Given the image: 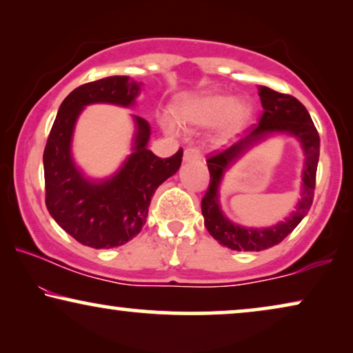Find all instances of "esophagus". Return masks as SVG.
<instances>
[{
    "instance_id": "1",
    "label": "esophagus",
    "mask_w": 353,
    "mask_h": 353,
    "mask_svg": "<svg viewBox=\"0 0 353 353\" xmlns=\"http://www.w3.org/2000/svg\"><path fill=\"white\" fill-rule=\"evenodd\" d=\"M183 161H202V154L197 148H186L183 152Z\"/></svg>"
}]
</instances>
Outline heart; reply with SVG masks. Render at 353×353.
<instances>
[{
    "label": "heart",
    "mask_w": 353,
    "mask_h": 353,
    "mask_svg": "<svg viewBox=\"0 0 353 353\" xmlns=\"http://www.w3.org/2000/svg\"><path fill=\"white\" fill-rule=\"evenodd\" d=\"M176 120L185 127H210L215 138L225 141L239 133L252 117V105L248 99H233L223 93H205L185 99L175 110Z\"/></svg>",
    "instance_id": "1"
}]
</instances>
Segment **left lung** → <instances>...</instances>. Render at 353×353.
I'll list each match as a JSON object with an SVG mask.
<instances>
[{
	"mask_svg": "<svg viewBox=\"0 0 353 353\" xmlns=\"http://www.w3.org/2000/svg\"><path fill=\"white\" fill-rule=\"evenodd\" d=\"M259 96L263 108L259 123L252 130H249L233 146L207 159L210 183L201 202L204 225L210 236H214V239L231 250H255L257 252V250L279 244L288 234L292 233L294 228L307 215V212L312 207L313 194H315L320 137H318L315 125L312 122L310 114H308L305 105L291 94H283L272 88H267V86H259ZM273 132L291 134L301 143L304 149L306 162L304 163L303 172L301 199L298 203L296 210L293 211L288 219L268 229H248L247 227L236 225L226 219L219 209L218 190L221 178L231 163Z\"/></svg>",
	"mask_w": 353,
	"mask_h": 353,
	"instance_id": "obj_1",
	"label": "left lung"
}]
</instances>
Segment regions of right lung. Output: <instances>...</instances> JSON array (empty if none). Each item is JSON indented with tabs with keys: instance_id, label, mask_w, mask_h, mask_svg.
Segmentation results:
<instances>
[{
	"instance_id": "obj_1",
	"label": "right lung",
	"mask_w": 353,
	"mask_h": 353,
	"mask_svg": "<svg viewBox=\"0 0 353 353\" xmlns=\"http://www.w3.org/2000/svg\"><path fill=\"white\" fill-rule=\"evenodd\" d=\"M130 77H105L75 88L62 101L48 137L45 167L46 207L65 233L94 249L117 248L133 239L146 223L154 192L181 165L183 149L161 159L148 149L151 127L133 115V152L108 180H90L77 168L70 146L75 122L85 105L96 103L130 108L139 93Z\"/></svg>"
}]
</instances>
